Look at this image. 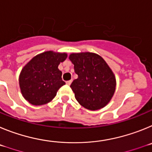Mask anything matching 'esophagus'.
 Segmentation results:
<instances>
[{
    "mask_svg": "<svg viewBox=\"0 0 152 152\" xmlns=\"http://www.w3.org/2000/svg\"><path fill=\"white\" fill-rule=\"evenodd\" d=\"M72 80H68V81H66V84H68V85H70V84H72Z\"/></svg>",
    "mask_w": 152,
    "mask_h": 152,
    "instance_id": "esophagus-1",
    "label": "esophagus"
}]
</instances>
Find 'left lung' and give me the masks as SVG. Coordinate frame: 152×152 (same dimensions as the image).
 <instances>
[{
    "mask_svg": "<svg viewBox=\"0 0 152 152\" xmlns=\"http://www.w3.org/2000/svg\"><path fill=\"white\" fill-rule=\"evenodd\" d=\"M69 59L78 76L70 86L77 102L90 110L105 107L116 89V78L107 62L91 52L72 54Z\"/></svg>",
    "mask_w": 152,
    "mask_h": 152,
    "instance_id": "1",
    "label": "left lung"
}]
</instances>
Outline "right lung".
I'll use <instances>...</instances> for the list:
<instances>
[{
	"instance_id": "obj_1",
	"label": "right lung",
	"mask_w": 152,
	"mask_h": 152,
	"mask_svg": "<svg viewBox=\"0 0 152 152\" xmlns=\"http://www.w3.org/2000/svg\"><path fill=\"white\" fill-rule=\"evenodd\" d=\"M67 54L52 51L36 56L21 71L19 82L21 93L29 103L46 104L65 84L58 66L66 59Z\"/></svg>"
}]
</instances>
